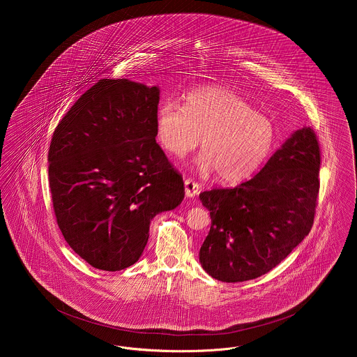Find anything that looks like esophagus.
Here are the masks:
<instances>
[{
  "instance_id": "34e87169",
  "label": "esophagus",
  "mask_w": 357,
  "mask_h": 357,
  "mask_svg": "<svg viewBox=\"0 0 357 357\" xmlns=\"http://www.w3.org/2000/svg\"><path fill=\"white\" fill-rule=\"evenodd\" d=\"M184 185H185V195L188 198L197 197L199 194V191H201V185L198 183H195L194 180H191V178H185Z\"/></svg>"
}]
</instances>
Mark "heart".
Returning a JSON list of instances; mask_svg holds the SVG:
<instances>
[{
	"instance_id": "1",
	"label": "heart",
	"mask_w": 357,
	"mask_h": 357,
	"mask_svg": "<svg viewBox=\"0 0 357 357\" xmlns=\"http://www.w3.org/2000/svg\"><path fill=\"white\" fill-rule=\"evenodd\" d=\"M155 126L160 146L177 158L201 142L204 153L197 158V167L204 173L214 170L224 183H236L255 173L276 139L268 116L234 92L217 86L191 91L185 105L160 102Z\"/></svg>"
}]
</instances>
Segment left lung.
<instances>
[{
	"label": "left lung",
	"mask_w": 357,
	"mask_h": 357,
	"mask_svg": "<svg viewBox=\"0 0 357 357\" xmlns=\"http://www.w3.org/2000/svg\"><path fill=\"white\" fill-rule=\"evenodd\" d=\"M320 150L310 128L296 130L250 180L204 191L211 227L199 250L214 279L252 280L280 264L309 234L319 194Z\"/></svg>",
	"instance_id": "8db88e82"
}]
</instances>
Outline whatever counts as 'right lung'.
<instances>
[{"mask_svg":"<svg viewBox=\"0 0 357 357\" xmlns=\"http://www.w3.org/2000/svg\"><path fill=\"white\" fill-rule=\"evenodd\" d=\"M159 88L100 79L59 122L48 153L57 225L92 266L139 261L156 214L184 199L181 174L156 143Z\"/></svg>","mask_w":357,"mask_h":357,"instance_id":"right-lung-1","label":"right lung"}]
</instances>
